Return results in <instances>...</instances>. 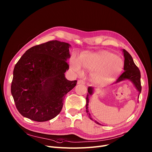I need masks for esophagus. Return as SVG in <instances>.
<instances>
[{
	"label": "esophagus",
	"instance_id": "esophagus-1",
	"mask_svg": "<svg viewBox=\"0 0 152 152\" xmlns=\"http://www.w3.org/2000/svg\"><path fill=\"white\" fill-rule=\"evenodd\" d=\"M77 84H86V82L83 80L80 79V80H77Z\"/></svg>",
	"mask_w": 152,
	"mask_h": 152
}]
</instances>
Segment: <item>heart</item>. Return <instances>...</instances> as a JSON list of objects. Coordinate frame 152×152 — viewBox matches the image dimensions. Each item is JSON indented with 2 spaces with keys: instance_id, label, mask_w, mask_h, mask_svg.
<instances>
[{
  "instance_id": "b5f03b06",
  "label": "heart",
  "mask_w": 152,
  "mask_h": 152,
  "mask_svg": "<svg viewBox=\"0 0 152 152\" xmlns=\"http://www.w3.org/2000/svg\"><path fill=\"white\" fill-rule=\"evenodd\" d=\"M80 65L87 70L94 71L93 79L99 84H105L111 81L123 66L122 59L107 51L82 54L77 61H72V70L77 73L82 72Z\"/></svg>"
}]
</instances>
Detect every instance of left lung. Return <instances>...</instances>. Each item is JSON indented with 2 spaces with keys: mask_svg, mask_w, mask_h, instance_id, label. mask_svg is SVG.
<instances>
[{
  "mask_svg": "<svg viewBox=\"0 0 152 152\" xmlns=\"http://www.w3.org/2000/svg\"><path fill=\"white\" fill-rule=\"evenodd\" d=\"M123 53H124V56L125 59H124V72L121 74V75H120V76L118 78V79L116 80L115 84L116 83H118V82L125 80V79H129L130 80H131L133 84H134V86H135V87L136 88L137 90L139 91V95L140 96L141 92V89H142V87L141 85V73L140 71L139 70L138 67H137L135 64L134 63L133 59L131 55L129 54V53L128 51H127L126 50L123 49ZM93 91V88H92L91 87H89L88 88V94L87 95L86 97V112L88 114V116L90 117V118L91 119V116L90 114L88 112V102H89V95L92 94ZM93 120V119H92ZM96 124H101L98 122L96 121H94Z\"/></svg>",
  "mask_w": 152,
  "mask_h": 152,
  "instance_id": "left-lung-1",
  "label": "left lung"
}]
</instances>
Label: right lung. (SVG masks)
Masks as SVG:
<instances>
[{
    "label": "right lung",
    "mask_w": 152,
    "mask_h": 152,
    "mask_svg": "<svg viewBox=\"0 0 152 152\" xmlns=\"http://www.w3.org/2000/svg\"><path fill=\"white\" fill-rule=\"evenodd\" d=\"M70 45L51 40L27 50L15 65L11 91L16 107L24 117L37 122L59 114L67 93L77 84L68 80Z\"/></svg>",
    "instance_id": "add662e5"
}]
</instances>
